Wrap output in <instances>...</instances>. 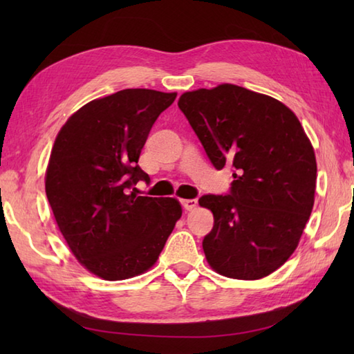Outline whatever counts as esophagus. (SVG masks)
<instances>
[{
  "mask_svg": "<svg viewBox=\"0 0 354 354\" xmlns=\"http://www.w3.org/2000/svg\"><path fill=\"white\" fill-rule=\"evenodd\" d=\"M183 205L184 208L187 209V212H192V209H194L198 207V199H184L183 201Z\"/></svg>",
  "mask_w": 354,
  "mask_h": 354,
  "instance_id": "34e87169",
  "label": "esophagus"
}]
</instances>
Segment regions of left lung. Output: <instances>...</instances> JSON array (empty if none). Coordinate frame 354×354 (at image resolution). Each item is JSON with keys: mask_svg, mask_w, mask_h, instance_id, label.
<instances>
[{"mask_svg": "<svg viewBox=\"0 0 354 354\" xmlns=\"http://www.w3.org/2000/svg\"><path fill=\"white\" fill-rule=\"evenodd\" d=\"M217 170L234 169L228 194H205L213 230L202 242L217 274L259 280L284 265L309 221L317 187L310 140L293 112L272 97L223 84L179 97Z\"/></svg>", "mask_w": 354, "mask_h": 354, "instance_id": "obj_1", "label": "left lung"}]
</instances>
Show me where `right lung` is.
<instances>
[{
	"label": "right lung",
	"mask_w": 354,
	"mask_h": 354,
	"mask_svg": "<svg viewBox=\"0 0 354 354\" xmlns=\"http://www.w3.org/2000/svg\"><path fill=\"white\" fill-rule=\"evenodd\" d=\"M175 99L141 88L95 99L66 120L51 149L45 193L56 223L80 265L103 280L152 268L183 214L176 199L135 193L150 181L141 149Z\"/></svg>",
	"instance_id": "right-lung-1"
}]
</instances>
